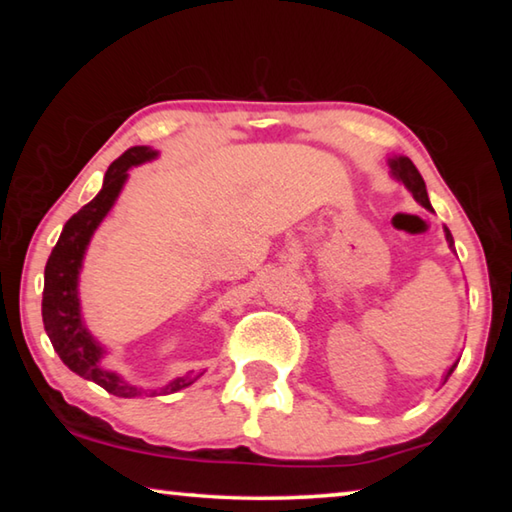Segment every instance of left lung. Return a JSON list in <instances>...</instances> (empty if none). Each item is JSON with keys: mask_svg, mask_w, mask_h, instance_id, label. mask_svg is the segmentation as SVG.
<instances>
[{"mask_svg": "<svg viewBox=\"0 0 512 512\" xmlns=\"http://www.w3.org/2000/svg\"><path fill=\"white\" fill-rule=\"evenodd\" d=\"M391 169H393V173L397 178L402 180V183L411 189V194L415 196V201H418L422 207H427V210H433L431 207V203H429V196H427V187H424V180H422V176H420V171L415 169V164L409 160V158H395V160H391ZM447 232V241L449 244H454V239H452V235H449V230H445ZM456 366H452V370H454ZM452 370L447 372V377L452 375ZM445 377V379H447Z\"/></svg>", "mask_w": 512, "mask_h": 512, "instance_id": "8db88e82", "label": "left lung"}]
</instances>
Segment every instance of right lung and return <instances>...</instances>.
<instances>
[{"label": "right lung", "mask_w": 512, "mask_h": 512, "mask_svg": "<svg viewBox=\"0 0 512 512\" xmlns=\"http://www.w3.org/2000/svg\"><path fill=\"white\" fill-rule=\"evenodd\" d=\"M155 158V151L149 146H131L119 158L110 164L103 178L101 192L92 198L88 205H83L72 219L65 223L60 232L58 244L51 250L45 266V291H42V323H45L47 336L58 357L65 366L76 372L83 379H90L108 393L117 397H135L137 388L121 381L115 372L101 368L99 359L103 357L101 345L92 339L88 329L83 325L79 309V271L85 255V248L90 244L92 232L103 221V216L110 212L112 203L124 187L126 171ZM198 375H185L164 388V393L180 391L189 384H194ZM155 395V391L151 393Z\"/></svg>", "instance_id": "1"}]
</instances>
